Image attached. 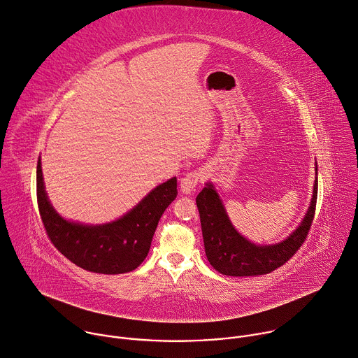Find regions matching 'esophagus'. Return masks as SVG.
Here are the masks:
<instances>
[{"instance_id": "1", "label": "esophagus", "mask_w": 358, "mask_h": 358, "mask_svg": "<svg viewBox=\"0 0 358 358\" xmlns=\"http://www.w3.org/2000/svg\"><path fill=\"white\" fill-rule=\"evenodd\" d=\"M200 182V173L199 171H193V172H189L186 173L182 180H180V190L182 193L185 194H190L193 193V190L196 189L197 183Z\"/></svg>"}]
</instances>
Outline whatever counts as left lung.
<instances>
[{
    "label": "left lung",
    "instance_id": "left-lung-1",
    "mask_svg": "<svg viewBox=\"0 0 358 358\" xmlns=\"http://www.w3.org/2000/svg\"><path fill=\"white\" fill-rule=\"evenodd\" d=\"M317 171V169H316ZM317 175V173H316ZM317 178L308 213L301 225L282 242L260 246L239 235L228 220L225 208L211 183L197 194L206 256L210 264L224 275L248 277L274 271L287 263L305 242L316 210Z\"/></svg>",
    "mask_w": 358,
    "mask_h": 358
}]
</instances>
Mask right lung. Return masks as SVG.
<instances>
[{
  "instance_id": "right-lung-1",
  "label": "right lung",
  "mask_w": 358,
  "mask_h": 358,
  "mask_svg": "<svg viewBox=\"0 0 358 358\" xmlns=\"http://www.w3.org/2000/svg\"><path fill=\"white\" fill-rule=\"evenodd\" d=\"M36 194L46 234L62 255L87 271L122 274L133 271L144 262L158 221L178 190L176 178H172L150 192L120 220L105 225H83L66 221L52 207L39 159Z\"/></svg>"
}]
</instances>
